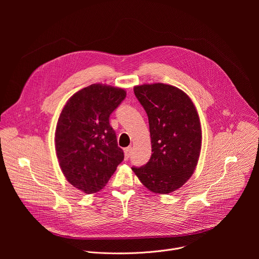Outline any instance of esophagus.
<instances>
[{
	"label": "esophagus",
	"instance_id": "obj_1",
	"mask_svg": "<svg viewBox=\"0 0 259 259\" xmlns=\"http://www.w3.org/2000/svg\"><path fill=\"white\" fill-rule=\"evenodd\" d=\"M124 153H125V159L128 160L132 154V147H127V149H125Z\"/></svg>",
	"mask_w": 259,
	"mask_h": 259
}]
</instances>
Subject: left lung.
Instances as JSON below:
<instances>
[{
	"label": "left lung",
	"instance_id": "left-lung-1",
	"mask_svg": "<svg viewBox=\"0 0 259 259\" xmlns=\"http://www.w3.org/2000/svg\"><path fill=\"white\" fill-rule=\"evenodd\" d=\"M149 117L152 157L132 170L146 189L169 194L193 175L199 161L202 131L197 109L182 90L163 83L134 87Z\"/></svg>",
	"mask_w": 259,
	"mask_h": 259
}]
</instances>
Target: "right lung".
<instances>
[{"label": "right lung", "instance_id": "add662e5", "mask_svg": "<svg viewBox=\"0 0 259 259\" xmlns=\"http://www.w3.org/2000/svg\"><path fill=\"white\" fill-rule=\"evenodd\" d=\"M126 97L121 88L92 84L65 103L55 131L59 166L67 181L86 194L100 191L124 160L109 116Z\"/></svg>", "mask_w": 259, "mask_h": 259}]
</instances>
